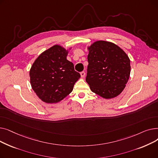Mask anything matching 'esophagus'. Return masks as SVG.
I'll list each match as a JSON object with an SVG mask.
<instances>
[{
  "label": "esophagus",
  "mask_w": 158,
  "mask_h": 158,
  "mask_svg": "<svg viewBox=\"0 0 158 158\" xmlns=\"http://www.w3.org/2000/svg\"><path fill=\"white\" fill-rule=\"evenodd\" d=\"M80 74H81V77H84L85 76V72L83 71V72H81V73H80Z\"/></svg>",
  "instance_id": "obj_1"
}]
</instances>
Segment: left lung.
<instances>
[{
	"label": "left lung",
	"instance_id": "8db88e82",
	"mask_svg": "<svg viewBox=\"0 0 158 158\" xmlns=\"http://www.w3.org/2000/svg\"><path fill=\"white\" fill-rule=\"evenodd\" d=\"M88 49L86 81L90 89L107 99L120 95L130 76L128 56L118 45L110 41H97Z\"/></svg>",
	"mask_w": 158,
	"mask_h": 158
}]
</instances>
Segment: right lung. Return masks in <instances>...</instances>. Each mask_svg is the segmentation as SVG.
<instances>
[{
    "instance_id": "right-lung-1",
    "label": "right lung",
    "mask_w": 158,
    "mask_h": 158,
    "mask_svg": "<svg viewBox=\"0 0 158 158\" xmlns=\"http://www.w3.org/2000/svg\"><path fill=\"white\" fill-rule=\"evenodd\" d=\"M68 50L55 45L41 53L29 72L31 87L41 101L49 104L62 101L81 77L73 64L66 60Z\"/></svg>"
}]
</instances>
